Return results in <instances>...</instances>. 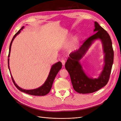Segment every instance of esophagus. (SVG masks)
Here are the masks:
<instances>
[{"mask_svg":"<svg viewBox=\"0 0 121 121\" xmlns=\"http://www.w3.org/2000/svg\"><path fill=\"white\" fill-rule=\"evenodd\" d=\"M61 61V62H62V65H64L65 64V60H64V59H62Z\"/></svg>","mask_w":121,"mask_h":121,"instance_id":"34e87169","label":"esophagus"}]
</instances>
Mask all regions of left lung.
<instances>
[{"label":"left lung","instance_id":"1","mask_svg":"<svg viewBox=\"0 0 121 121\" xmlns=\"http://www.w3.org/2000/svg\"><path fill=\"white\" fill-rule=\"evenodd\" d=\"M95 34L85 40L78 50L71 53L65 67L69 73L73 87L80 94L92 93L106 86L110 78L114 61L112 42L108 32L98 22L95 21ZM100 39L105 54V64L102 72L98 78H89L84 72L79 62L95 40Z\"/></svg>","mask_w":121,"mask_h":121}]
</instances>
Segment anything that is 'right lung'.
Masks as SVG:
<instances>
[{
    "label": "right lung",
    "instance_id": "1",
    "mask_svg": "<svg viewBox=\"0 0 121 121\" xmlns=\"http://www.w3.org/2000/svg\"><path fill=\"white\" fill-rule=\"evenodd\" d=\"M24 28V26L22 27L18 31V32L14 35V36H13L11 43L10 44V47H9V54H8V57L9 58L10 56V51H11V45L13 41V40L15 38L16 36L19 34L20 32H21V30L22 29H23ZM9 59H8V68L9 70L10 71L9 69ZM62 66V64L61 63V62H58L57 63H55V64H54L52 65V67L51 68L50 73L49 74L48 76L47 77V79L45 82V83L42 85L39 88H38L37 89H33V90H25V89H23L21 88H20L18 86H17V85L15 83L14 80H13V78L11 74L10 73L11 75V77L12 80V81L14 83V85L15 87L18 89V90L22 92L26 93L28 94L31 95H34V96H44L47 95L49 92H50L51 90V89L52 86V84L53 83L54 80V79L55 77L56 76V75L57 73L59 72V70L61 69Z\"/></svg>",
    "mask_w": 121,
    "mask_h": 121
}]
</instances>
